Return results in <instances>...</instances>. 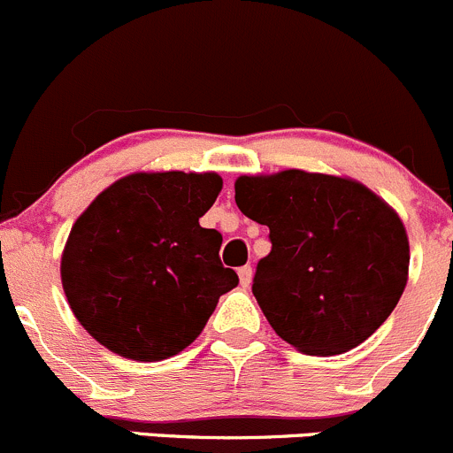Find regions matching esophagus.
<instances>
[{
	"mask_svg": "<svg viewBox=\"0 0 453 453\" xmlns=\"http://www.w3.org/2000/svg\"><path fill=\"white\" fill-rule=\"evenodd\" d=\"M237 275H240L242 288H249L250 280H253V268H250V266H242L240 271H237Z\"/></svg>",
	"mask_w": 453,
	"mask_h": 453,
	"instance_id": "esophagus-1",
	"label": "esophagus"
}]
</instances>
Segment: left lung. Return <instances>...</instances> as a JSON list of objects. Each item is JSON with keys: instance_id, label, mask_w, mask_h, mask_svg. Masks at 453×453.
Listing matches in <instances>:
<instances>
[{"instance_id": "left-lung-1", "label": "left lung", "mask_w": 453, "mask_h": 453, "mask_svg": "<svg viewBox=\"0 0 453 453\" xmlns=\"http://www.w3.org/2000/svg\"><path fill=\"white\" fill-rule=\"evenodd\" d=\"M235 203L271 231L253 295L277 334L303 355H342L392 315L410 242L398 213L352 178L286 169L240 176Z\"/></svg>"}]
</instances>
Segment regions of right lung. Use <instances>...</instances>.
I'll list each match as a JSON object with an SVG mask.
<instances>
[{"mask_svg":"<svg viewBox=\"0 0 453 453\" xmlns=\"http://www.w3.org/2000/svg\"><path fill=\"white\" fill-rule=\"evenodd\" d=\"M222 191L216 172H136L76 218L61 284L79 324L114 355L163 361L196 342L237 286L222 235L200 226Z\"/></svg>","mask_w":453,"mask_h":453,"instance_id":"obj_1","label":"right lung"}]
</instances>
